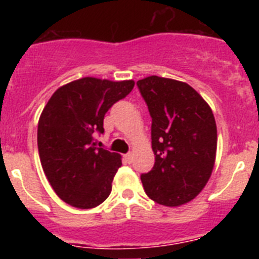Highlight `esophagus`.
<instances>
[{"mask_svg": "<svg viewBox=\"0 0 259 259\" xmlns=\"http://www.w3.org/2000/svg\"><path fill=\"white\" fill-rule=\"evenodd\" d=\"M132 157H134V155H132V153H128V154L124 155L125 161H127L128 163H131V162H132Z\"/></svg>", "mask_w": 259, "mask_h": 259, "instance_id": "34e87169", "label": "esophagus"}]
</instances>
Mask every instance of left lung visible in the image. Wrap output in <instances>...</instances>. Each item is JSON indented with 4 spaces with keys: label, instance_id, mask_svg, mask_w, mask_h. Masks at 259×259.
<instances>
[{
    "label": "left lung",
    "instance_id": "obj_1",
    "mask_svg": "<svg viewBox=\"0 0 259 259\" xmlns=\"http://www.w3.org/2000/svg\"><path fill=\"white\" fill-rule=\"evenodd\" d=\"M137 87L152 116L153 170L141 175L150 200L168 207L191 202L209 182L217 157L211 107L189 84L144 77Z\"/></svg>",
    "mask_w": 259,
    "mask_h": 259
}]
</instances>
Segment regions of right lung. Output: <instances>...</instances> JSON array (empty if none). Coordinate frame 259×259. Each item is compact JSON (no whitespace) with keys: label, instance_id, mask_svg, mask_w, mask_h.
Listing matches in <instances>:
<instances>
[{"label":"right lung","instance_id":"1","mask_svg":"<svg viewBox=\"0 0 259 259\" xmlns=\"http://www.w3.org/2000/svg\"><path fill=\"white\" fill-rule=\"evenodd\" d=\"M134 80L87 76L59 87L37 124L40 162L53 191L76 209H92L109 197L122 157L97 148L104 116L134 89Z\"/></svg>","mask_w":259,"mask_h":259}]
</instances>
